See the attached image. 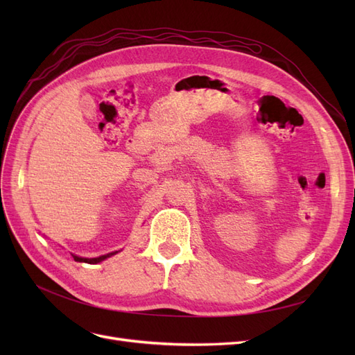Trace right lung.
Listing matches in <instances>:
<instances>
[{"mask_svg": "<svg viewBox=\"0 0 355 355\" xmlns=\"http://www.w3.org/2000/svg\"><path fill=\"white\" fill-rule=\"evenodd\" d=\"M116 252H114V253H110V254H103V256H99V257H92V259H87V257H78V256H75V254H72L73 256V259L77 261V262H85V263H98V262H102L103 259H106V257H110V256H112V254H115Z\"/></svg>", "mask_w": 355, "mask_h": 355, "instance_id": "right-lung-1", "label": "right lung"}]
</instances>
